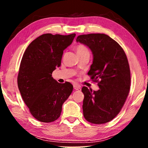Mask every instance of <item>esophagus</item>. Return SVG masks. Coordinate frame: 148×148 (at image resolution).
<instances>
[{
    "label": "esophagus",
    "instance_id": "esophagus-1",
    "mask_svg": "<svg viewBox=\"0 0 148 148\" xmlns=\"http://www.w3.org/2000/svg\"><path fill=\"white\" fill-rule=\"evenodd\" d=\"M74 89L76 90V91H81V87H80V86H77V85H74Z\"/></svg>",
    "mask_w": 148,
    "mask_h": 148
}]
</instances>
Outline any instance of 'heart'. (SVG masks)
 Returning a JSON list of instances; mask_svg holds the SVG:
<instances>
[{
    "label": "heart",
    "instance_id": "1",
    "mask_svg": "<svg viewBox=\"0 0 148 148\" xmlns=\"http://www.w3.org/2000/svg\"><path fill=\"white\" fill-rule=\"evenodd\" d=\"M86 51H88V49H87V47L84 46V45H78L76 47V52H77V54H80V53H84V52H86Z\"/></svg>",
    "mask_w": 148,
    "mask_h": 148
}]
</instances>
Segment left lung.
<instances>
[{"instance_id": "obj_1", "label": "left lung", "mask_w": 148, "mask_h": 148, "mask_svg": "<svg viewBox=\"0 0 148 148\" xmlns=\"http://www.w3.org/2000/svg\"><path fill=\"white\" fill-rule=\"evenodd\" d=\"M76 42L91 50L93 61L88 75L99 87L93 91L82 87L84 116L91 123H106L119 113L129 95L131 72L126 54L117 42L104 34L79 35Z\"/></svg>"}]
</instances>
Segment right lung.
I'll list each match as a JSON object with an SVG mask.
<instances>
[{"mask_svg":"<svg viewBox=\"0 0 148 148\" xmlns=\"http://www.w3.org/2000/svg\"><path fill=\"white\" fill-rule=\"evenodd\" d=\"M75 36L42 34L29 45L22 57L17 86L32 116L39 121L51 123L58 119L62 104L72 93L71 83H58L51 74L61 66L63 51Z\"/></svg>","mask_w":148,"mask_h":148,"instance_id":"right-lung-1","label":"right lung"}]
</instances>
